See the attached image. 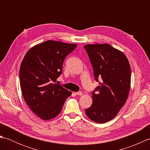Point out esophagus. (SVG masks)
I'll return each mask as SVG.
<instances>
[{"label":"esophagus","instance_id":"1","mask_svg":"<svg viewBox=\"0 0 150 150\" xmlns=\"http://www.w3.org/2000/svg\"><path fill=\"white\" fill-rule=\"evenodd\" d=\"M75 94L77 95H82V92L81 91H78V92H76Z\"/></svg>","mask_w":150,"mask_h":150}]
</instances>
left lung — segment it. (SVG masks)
I'll return each instance as SVG.
<instances>
[{"label":"left lung","mask_w":150,"mask_h":150,"mask_svg":"<svg viewBox=\"0 0 150 150\" xmlns=\"http://www.w3.org/2000/svg\"><path fill=\"white\" fill-rule=\"evenodd\" d=\"M84 48L95 81L100 80L92 92L93 103L86 109V114L97 123L107 122L117 115L128 98L131 83L129 63L122 52L108 44H87Z\"/></svg>","instance_id":"8db88e82"}]
</instances>
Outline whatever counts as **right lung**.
Masks as SVG:
<instances>
[{
  "label": "right lung",
  "mask_w": 150,
  "mask_h": 150,
  "mask_svg": "<svg viewBox=\"0 0 150 150\" xmlns=\"http://www.w3.org/2000/svg\"><path fill=\"white\" fill-rule=\"evenodd\" d=\"M77 45L47 40L31 47L21 63L19 77L25 101L42 120L57 117L71 92L55 82L66 56Z\"/></svg>",
  "instance_id": "right-lung-1"
}]
</instances>
